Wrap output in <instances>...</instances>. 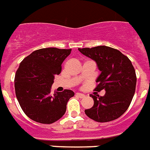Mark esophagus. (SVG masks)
Returning a JSON list of instances; mask_svg holds the SVG:
<instances>
[{
  "mask_svg": "<svg viewBox=\"0 0 150 150\" xmlns=\"http://www.w3.org/2000/svg\"><path fill=\"white\" fill-rule=\"evenodd\" d=\"M76 95L78 97H79L80 98H84L85 97V95L84 94H81V93H76Z\"/></svg>",
  "mask_w": 150,
  "mask_h": 150,
  "instance_id": "34e87169",
  "label": "esophagus"
}]
</instances>
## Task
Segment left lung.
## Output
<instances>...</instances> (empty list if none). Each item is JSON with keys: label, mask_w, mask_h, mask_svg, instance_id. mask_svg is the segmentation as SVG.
<instances>
[{"label": "left lung", "mask_w": 150, "mask_h": 150, "mask_svg": "<svg viewBox=\"0 0 150 150\" xmlns=\"http://www.w3.org/2000/svg\"><path fill=\"white\" fill-rule=\"evenodd\" d=\"M79 50L96 62L100 74L95 90L106 91L104 96L91 94L94 105L85 110V114L100 123L117 119L127 110L135 93L137 75L131 61L119 50L109 46L79 48Z\"/></svg>", "instance_id": "8db88e82"}]
</instances>
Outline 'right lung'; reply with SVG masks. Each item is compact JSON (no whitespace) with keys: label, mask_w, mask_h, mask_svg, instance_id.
<instances>
[{"label":"right lung","mask_w":150,"mask_h":150,"mask_svg":"<svg viewBox=\"0 0 150 150\" xmlns=\"http://www.w3.org/2000/svg\"><path fill=\"white\" fill-rule=\"evenodd\" d=\"M70 50L44 48L33 52L20 64L14 87L18 102L29 118L40 124H50L65 114L72 91L51 92L55 75H59L62 63Z\"/></svg>","instance_id":"right-lung-1"}]
</instances>
